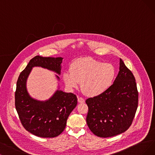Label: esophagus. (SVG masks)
<instances>
[{
    "mask_svg": "<svg viewBox=\"0 0 155 155\" xmlns=\"http://www.w3.org/2000/svg\"><path fill=\"white\" fill-rule=\"evenodd\" d=\"M78 102L80 104H83V103H84V99L82 97H78Z\"/></svg>",
    "mask_w": 155,
    "mask_h": 155,
    "instance_id": "obj_1",
    "label": "esophagus"
}]
</instances>
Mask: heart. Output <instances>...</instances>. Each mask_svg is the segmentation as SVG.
I'll return each mask as SVG.
<instances>
[{
  "label": "heart",
  "mask_w": 155,
  "mask_h": 155,
  "mask_svg": "<svg viewBox=\"0 0 155 155\" xmlns=\"http://www.w3.org/2000/svg\"><path fill=\"white\" fill-rule=\"evenodd\" d=\"M69 72L63 74L65 85L71 90L82 89L90 97H97L107 91L113 85L116 76V70L110 64H105L90 57L74 60Z\"/></svg>",
  "instance_id": "obj_1"
}]
</instances>
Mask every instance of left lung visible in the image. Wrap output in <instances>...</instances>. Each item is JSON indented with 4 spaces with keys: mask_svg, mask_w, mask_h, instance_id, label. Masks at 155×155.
Wrapping results in <instances>:
<instances>
[{
    "mask_svg": "<svg viewBox=\"0 0 155 155\" xmlns=\"http://www.w3.org/2000/svg\"><path fill=\"white\" fill-rule=\"evenodd\" d=\"M118 74L103 94L86 101V123L93 134L110 137L125 132L131 125L138 105V91L132 72L120 58Z\"/></svg>",
    "mask_w": 155,
    "mask_h": 155,
    "instance_id": "8db88e82",
    "label": "left lung"
}]
</instances>
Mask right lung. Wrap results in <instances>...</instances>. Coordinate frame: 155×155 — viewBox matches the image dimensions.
Returning a JSON list of instances; mask_svg holds the SVG:
<instances>
[{
  "instance_id": "obj_1",
  "label": "right lung",
  "mask_w": 155,
  "mask_h": 155,
  "mask_svg": "<svg viewBox=\"0 0 155 155\" xmlns=\"http://www.w3.org/2000/svg\"><path fill=\"white\" fill-rule=\"evenodd\" d=\"M61 57L36 56L31 59L20 74L16 83L15 106L23 127L28 132L43 138L55 137L62 132L69 114L77 106V97L58 89L48 100L39 101L31 97L26 88L27 79L33 67L40 66L60 75Z\"/></svg>"
}]
</instances>
